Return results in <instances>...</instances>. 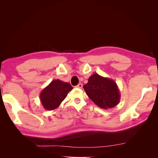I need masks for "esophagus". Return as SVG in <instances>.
Returning <instances> with one entry per match:
<instances>
[{"label": "esophagus", "mask_w": 158, "mask_h": 158, "mask_svg": "<svg viewBox=\"0 0 158 158\" xmlns=\"http://www.w3.org/2000/svg\"><path fill=\"white\" fill-rule=\"evenodd\" d=\"M76 87H77L78 88H82L83 85L82 84H78L77 85H76Z\"/></svg>", "instance_id": "esophagus-1"}]
</instances>
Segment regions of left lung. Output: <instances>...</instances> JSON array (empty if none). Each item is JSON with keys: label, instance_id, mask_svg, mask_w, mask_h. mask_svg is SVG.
<instances>
[{"label": "left lung", "instance_id": "8db88e82", "mask_svg": "<svg viewBox=\"0 0 158 158\" xmlns=\"http://www.w3.org/2000/svg\"><path fill=\"white\" fill-rule=\"evenodd\" d=\"M84 88L88 96L102 109L113 108L120 102L121 94L117 84L111 78L93 74L88 83L84 85Z\"/></svg>", "mask_w": 158, "mask_h": 158}]
</instances>
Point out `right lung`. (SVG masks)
Returning a JSON list of instances; mask_svg holds the SVG:
<instances>
[{
    "mask_svg": "<svg viewBox=\"0 0 158 158\" xmlns=\"http://www.w3.org/2000/svg\"><path fill=\"white\" fill-rule=\"evenodd\" d=\"M73 89V86L68 82L58 79L52 80L40 93V98L43 107L49 111L58 108Z\"/></svg>",
    "mask_w": 158,
    "mask_h": 158,
    "instance_id": "add662e5",
    "label": "right lung"
}]
</instances>
